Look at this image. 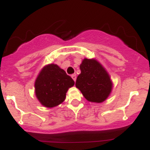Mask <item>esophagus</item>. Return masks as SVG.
Returning <instances> with one entry per match:
<instances>
[{"label": "esophagus", "mask_w": 150, "mask_h": 150, "mask_svg": "<svg viewBox=\"0 0 150 150\" xmlns=\"http://www.w3.org/2000/svg\"><path fill=\"white\" fill-rule=\"evenodd\" d=\"M71 77H72V79H74V81H76V74H72V75H71Z\"/></svg>", "instance_id": "esophagus-1"}]
</instances>
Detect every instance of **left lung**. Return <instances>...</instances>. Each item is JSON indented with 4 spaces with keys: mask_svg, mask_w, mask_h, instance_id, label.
<instances>
[{
    "mask_svg": "<svg viewBox=\"0 0 150 150\" xmlns=\"http://www.w3.org/2000/svg\"><path fill=\"white\" fill-rule=\"evenodd\" d=\"M81 74L76 78V86L91 102L100 103L107 99L112 83L105 69L94 59H85L79 66Z\"/></svg>",
    "mask_w": 150,
    "mask_h": 150,
    "instance_id": "left-lung-1",
    "label": "left lung"
}]
</instances>
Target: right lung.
Returning a JSON list of instances; mask_svg holds the SVG:
<instances>
[{
	"label": "right lung",
	"mask_w": 150,
	"mask_h": 150,
	"mask_svg": "<svg viewBox=\"0 0 150 150\" xmlns=\"http://www.w3.org/2000/svg\"><path fill=\"white\" fill-rule=\"evenodd\" d=\"M74 79L56 64H49L40 71L35 82L36 95L46 107H54L64 100Z\"/></svg>",
	"instance_id": "obj_1"
}]
</instances>
